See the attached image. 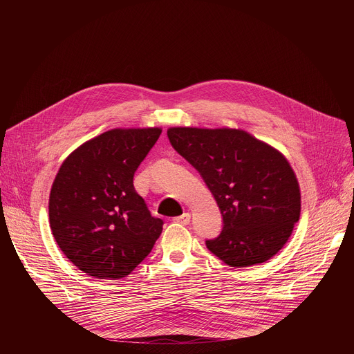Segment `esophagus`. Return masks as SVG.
I'll use <instances>...</instances> for the list:
<instances>
[{
	"mask_svg": "<svg viewBox=\"0 0 354 354\" xmlns=\"http://www.w3.org/2000/svg\"><path fill=\"white\" fill-rule=\"evenodd\" d=\"M174 223H178V224H183V225H186V224H189V223H190V214H189V213H183L182 216L175 217V218H174Z\"/></svg>",
	"mask_w": 354,
	"mask_h": 354,
	"instance_id": "34e87169",
	"label": "esophagus"
}]
</instances>
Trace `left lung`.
Masks as SVG:
<instances>
[{
	"label": "left lung",
	"mask_w": 354,
	"mask_h": 354,
	"mask_svg": "<svg viewBox=\"0 0 354 354\" xmlns=\"http://www.w3.org/2000/svg\"><path fill=\"white\" fill-rule=\"evenodd\" d=\"M172 147L203 178L223 214L207 248L232 268L273 258L299 220L297 176L279 149L241 129L169 127Z\"/></svg>",
	"instance_id": "obj_1"
}]
</instances>
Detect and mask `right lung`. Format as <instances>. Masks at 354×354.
I'll return each instance as SVG.
<instances>
[{
    "instance_id": "right-lung-1",
    "label": "right lung",
    "mask_w": 354,
    "mask_h": 354,
    "mask_svg": "<svg viewBox=\"0 0 354 354\" xmlns=\"http://www.w3.org/2000/svg\"><path fill=\"white\" fill-rule=\"evenodd\" d=\"M161 127L112 129L63 161L48 197V221L63 254L84 273L118 280L153 249L162 220L151 216L133 176Z\"/></svg>"
}]
</instances>
